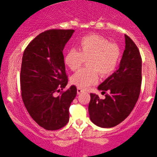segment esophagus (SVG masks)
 <instances>
[{
  "mask_svg": "<svg viewBox=\"0 0 157 157\" xmlns=\"http://www.w3.org/2000/svg\"><path fill=\"white\" fill-rule=\"evenodd\" d=\"M77 94H78V95H80V93H82V92H84V90H83L82 89H80V88H77Z\"/></svg>",
  "mask_w": 157,
  "mask_h": 157,
  "instance_id": "34e87169",
  "label": "esophagus"
}]
</instances>
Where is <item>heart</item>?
Instances as JSON below:
<instances>
[{"instance_id": "obj_1", "label": "heart", "mask_w": 157, "mask_h": 157, "mask_svg": "<svg viewBox=\"0 0 157 157\" xmlns=\"http://www.w3.org/2000/svg\"><path fill=\"white\" fill-rule=\"evenodd\" d=\"M120 59V49L117 44L98 34L81 37L78 49H70L64 57V62L71 71H75L87 60L88 67L77 71L71 78V83L78 88L86 89L96 83L98 73L108 77L114 72Z\"/></svg>"}]
</instances>
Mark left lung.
<instances>
[{"instance_id":"obj_1","label":"left lung","mask_w":157,"mask_h":157,"mask_svg":"<svg viewBox=\"0 0 157 157\" xmlns=\"http://www.w3.org/2000/svg\"><path fill=\"white\" fill-rule=\"evenodd\" d=\"M126 47L117 71L98 86L102 94L108 91L105 99L90 94L89 113L96 126L111 128L126 119L134 108L139 97L141 85L142 61L138 47L125 34Z\"/></svg>"}]
</instances>
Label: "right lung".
<instances>
[{
    "mask_svg": "<svg viewBox=\"0 0 157 157\" xmlns=\"http://www.w3.org/2000/svg\"><path fill=\"white\" fill-rule=\"evenodd\" d=\"M72 29H51L40 33L27 46L20 72L22 98L33 120L47 130H57L69 121V108L77 95L67 84L63 49Z\"/></svg>",
    "mask_w": 157,
    "mask_h": 157,
    "instance_id": "right-lung-1",
    "label": "right lung"
}]
</instances>
